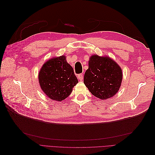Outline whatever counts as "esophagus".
<instances>
[{
	"label": "esophagus",
	"mask_w": 155,
	"mask_h": 155,
	"mask_svg": "<svg viewBox=\"0 0 155 155\" xmlns=\"http://www.w3.org/2000/svg\"><path fill=\"white\" fill-rule=\"evenodd\" d=\"M78 79H79V81H82L83 79V74H78Z\"/></svg>",
	"instance_id": "esophagus-1"
}]
</instances>
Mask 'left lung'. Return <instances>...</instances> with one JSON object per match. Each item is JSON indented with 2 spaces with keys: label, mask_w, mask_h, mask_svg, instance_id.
Here are the masks:
<instances>
[{
  "label": "left lung",
  "mask_w": 155,
  "mask_h": 155,
  "mask_svg": "<svg viewBox=\"0 0 155 155\" xmlns=\"http://www.w3.org/2000/svg\"><path fill=\"white\" fill-rule=\"evenodd\" d=\"M122 70L110 58L94 55L84 75V83L92 94L104 100L118 92L122 81Z\"/></svg>",
  "instance_id": "left-lung-1"
}]
</instances>
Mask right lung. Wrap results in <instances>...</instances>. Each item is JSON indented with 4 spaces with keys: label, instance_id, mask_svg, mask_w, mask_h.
<instances>
[{
    "label": "right lung",
    "instance_id": "add662e5",
    "mask_svg": "<svg viewBox=\"0 0 155 155\" xmlns=\"http://www.w3.org/2000/svg\"><path fill=\"white\" fill-rule=\"evenodd\" d=\"M39 81L45 94L58 101L67 98L78 83L72 67L63 55L51 59L43 64L39 73Z\"/></svg>",
    "mask_w": 155,
    "mask_h": 155
}]
</instances>
